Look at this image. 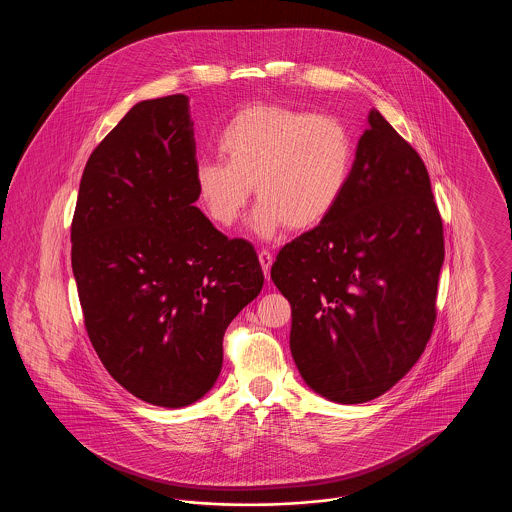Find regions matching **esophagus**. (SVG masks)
Returning a JSON list of instances; mask_svg holds the SVG:
<instances>
[{"label": "esophagus", "mask_w": 512, "mask_h": 512, "mask_svg": "<svg viewBox=\"0 0 512 512\" xmlns=\"http://www.w3.org/2000/svg\"><path fill=\"white\" fill-rule=\"evenodd\" d=\"M259 263H261V268H263L265 276H267V278H270V267H272V255L268 253L267 249H261V251H259Z\"/></svg>", "instance_id": "esophagus-1"}]
</instances>
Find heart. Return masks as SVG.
<instances>
[{"mask_svg": "<svg viewBox=\"0 0 512 512\" xmlns=\"http://www.w3.org/2000/svg\"><path fill=\"white\" fill-rule=\"evenodd\" d=\"M224 163L194 167L195 197L207 219L234 226L251 195L261 199L251 228L270 238L284 226L311 230L328 219L345 192L355 159L349 128L332 115L280 103H253L217 134Z\"/></svg>", "mask_w": 512, "mask_h": 512, "instance_id": "heart-1", "label": "heart"}]
</instances>
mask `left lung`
Masks as SVG:
<instances>
[{"instance_id": "left-lung-1", "label": "left lung", "mask_w": 512, "mask_h": 512, "mask_svg": "<svg viewBox=\"0 0 512 512\" xmlns=\"http://www.w3.org/2000/svg\"><path fill=\"white\" fill-rule=\"evenodd\" d=\"M443 255L426 165L372 109L340 203L270 270L307 386L343 405L393 388L432 336Z\"/></svg>"}]
</instances>
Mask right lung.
<instances>
[{
	"label": "right lung",
	"instance_id": "right-lung-1",
	"mask_svg": "<svg viewBox=\"0 0 512 512\" xmlns=\"http://www.w3.org/2000/svg\"><path fill=\"white\" fill-rule=\"evenodd\" d=\"M184 94L136 103L82 174L71 261L88 338L138 399L192 405L222 368L228 324L263 288L253 245L195 207Z\"/></svg>",
	"mask_w": 512,
	"mask_h": 512
}]
</instances>
